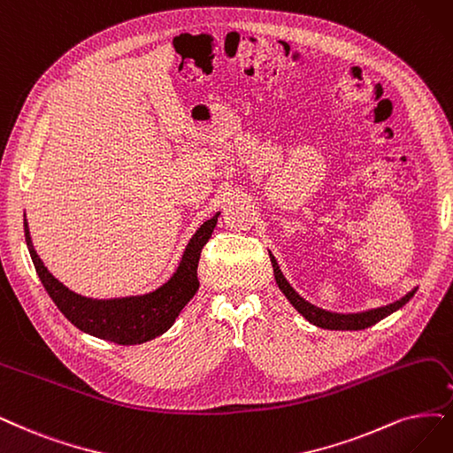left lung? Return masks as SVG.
<instances>
[{"instance_id":"8db88e82","label":"left lung","mask_w":453,"mask_h":453,"mask_svg":"<svg viewBox=\"0 0 453 453\" xmlns=\"http://www.w3.org/2000/svg\"><path fill=\"white\" fill-rule=\"evenodd\" d=\"M271 261H273V269H274V278H276V283H278V288L281 289V293L288 296V300L296 308V311L300 315H304L311 325L319 326V328H328V330H364L367 326L379 323L380 319H384V317H387V315L394 313L401 306H405L409 300L412 298V295L416 293V289H414V291L407 293L403 298L395 300L394 304L382 306V308H377V310H370V311L347 313V315L345 313H332V311H325L321 308H317V306L306 303V300L289 286L288 280L283 278L280 266H278V263H276V259L273 256H271Z\"/></svg>"}]
</instances>
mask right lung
<instances>
[{"mask_svg": "<svg viewBox=\"0 0 453 453\" xmlns=\"http://www.w3.org/2000/svg\"><path fill=\"white\" fill-rule=\"evenodd\" d=\"M216 220L218 216L211 218L196 231V235L187 246V252L182 256L177 273L165 286L143 296L117 300H91L66 289L63 283H59L46 271V266L39 259L35 250H33L26 220L24 233L31 261L35 265L42 286L66 319L76 328L91 334L95 338L117 345H138L160 336V334L170 328L180 310L196 295L199 288V256L212 235Z\"/></svg>", "mask_w": 453, "mask_h": 453, "instance_id": "right-lung-1", "label": "right lung"}]
</instances>
